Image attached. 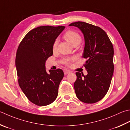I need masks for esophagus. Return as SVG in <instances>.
Listing matches in <instances>:
<instances>
[{
  "label": "esophagus",
  "instance_id": "esophagus-1",
  "mask_svg": "<svg viewBox=\"0 0 130 130\" xmlns=\"http://www.w3.org/2000/svg\"><path fill=\"white\" fill-rule=\"evenodd\" d=\"M70 72H71L69 70H66V69L63 70V73H64L65 75H67V74H69Z\"/></svg>",
  "mask_w": 130,
  "mask_h": 130
}]
</instances>
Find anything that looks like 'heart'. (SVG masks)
I'll return each instance as SVG.
<instances>
[{
	"mask_svg": "<svg viewBox=\"0 0 130 130\" xmlns=\"http://www.w3.org/2000/svg\"><path fill=\"white\" fill-rule=\"evenodd\" d=\"M63 38L65 40H67L68 42H69L73 45L75 44H79L81 41V37L77 32L73 30H68L63 35ZM57 40H56L53 44V50H55L57 47ZM75 60L74 57H69L65 58L62 60V63L66 65H69L70 62Z\"/></svg>",
	"mask_w": 130,
	"mask_h": 130,
	"instance_id": "heart-1",
	"label": "heart"
}]
</instances>
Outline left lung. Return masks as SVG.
<instances>
[{"label": "left lung", "instance_id": "1", "mask_svg": "<svg viewBox=\"0 0 130 130\" xmlns=\"http://www.w3.org/2000/svg\"><path fill=\"white\" fill-rule=\"evenodd\" d=\"M69 26L77 27L85 38L83 57L87 59L84 66L87 75L77 72L74 84L76 96L87 104L101 100L107 93L112 79L114 49L104 30L88 23L78 21Z\"/></svg>", "mask_w": 130, "mask_h": 130}]
</instances>
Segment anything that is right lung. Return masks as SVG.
<instances>
[{"mask_svg":"<svg viewBox=\"0 0 130 130\" xmlns=\"http://www.w3.org/2000/svg\"><path fill=\"white\" fill-rule=\"evenodd\" d=\"M65 26H43L27 32L19 44L16 67L20 88L27 98L38 106L51 104L57 98L63 71L45 69V61L53 55V44Z\"/></svg>","mask_w":130,"mask_h":130,"instance_id":"right-lung-1","label":"right lung"}]
</instances>
